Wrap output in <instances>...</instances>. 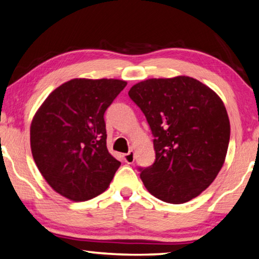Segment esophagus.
Segmentation results:
<instances>
[{
    "label": "esophagus",
    "mask_w": 259,
    "mask_h": 259,
    "mask_svg": "<svg viewBox=\"0 0 259 259\" xmlns=\"http://www.w3.org/2000/svg\"><path fill=\"white\" fill-rule=\"evenodd\" d=\"M123 158H124V161L126 164H133L135 161V152L133 150H130L128 153H125L124 156H123Z\"/></svg>",
    "instance_id": "1"
}]
</instances>
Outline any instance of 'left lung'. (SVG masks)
Returning a JSON list of instances; mask_svg holds the SVG:
<instances>
[{
    "label": "left lung",
    "instance_id": "left-lung-1",
    "mask_svg": "<svg viewBox=\"0 0 259 259\" xmlns=\"http://www.w3.org/2000/svg\"><path fill=\"white\" fill-rule=\"evenodd\" d=\"M128 94L154 137L156 160L140 168L146 190L175 204L196 198L219 175L228 150L230 122L222 100L185 75L141 81Z\"/></svg>",
    "mask_w": 259,
    "mask_h": 259
}]
</instances>
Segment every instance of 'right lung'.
Segmentation results:
<instances>
[{
	"instance_id": "add662e5",
	"label": "right lung",
	"mask_w": 259,
	"mask_h": 259,
	"mask_svg": "<svg viewBox=\"0 0 259 259\" xmlns=\"http://www.w3.org/2000/svg\"><path fill=\"white\" fill-rule=\"evenodd\" d=\"M117 79H73L56 88L34 114L31 152L57 193L87 201L105 192L118 160L108 152L105 113L124 90Z\"/></svg>"
}]
</instances>
